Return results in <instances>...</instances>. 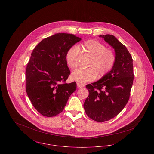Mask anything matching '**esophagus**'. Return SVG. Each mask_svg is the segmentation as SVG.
<instances>
[{
	"instance_id": "esophagus-1",
	"label": "esophagus",
	"mask_w": 154,
	"mask_h": 154,
	"mask_svg": "<svg viewBox=\"0 0 154 154\" xmlns=\"http://www.w3.org/2000/svg\"><path fill=\"white\" fill-rule=\"evenodd\" d=\"M77 86L78 88H82V87H85V84L81 83V82H77Z\"/></svg>"
}]
</instances>
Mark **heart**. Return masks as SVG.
Segmentation results:
<instances>
[{
    "label": "heart",
    "instance_id": "obj_1",
    "mask_svg": "<svg viewBox=\"0 0 154 154\" xmlns=\"http://www.w3.org/2000/svg\"><path fill=\"white\" fill-rule=\"evenodd\" d=\"M82 51L90 56L87 68H79L73 72L72 78L79 82L93 81L97 76L102 78L112 69L116 62L115 51L99 41L90 39L80 45ZM80 51L76 45L70 47L66 54V63L70 69H75L79 64Z\"/></svg>",
    "mask_w": 154,
    "mask_h": 154
}]
</instances>
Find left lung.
<instances>
[{"label": "left lung", "mask_w": 154, "mask_h": 154, "mask_svg": "<svg viewBox=\"0 0 154 154\" xmlns=\"http://www.w3.org/2000/svg\"><path fill=\"white\" fill-rule=\"evenodd\" d=\"M112 47L116 62L112 69L100 80L88 84L89 95L84 104L88 117L98 122L110 120L128 103L134 79L132 56L114 35H100Z\"/></svg>", "instance_id": "1"}]
</instances>
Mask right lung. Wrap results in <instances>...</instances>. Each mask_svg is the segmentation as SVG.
<instances>
[{
	"mask_svg": "<svg viewBox=\"0 0 154 154\" xmlns=\"http://www.w3.org/2000/svg\"><path fill=\"white\" fill-rule=\"evenodd\" d=\"M81 38L58 33L43 39L31 53L25 71L26 92L41 114L53 117L64 110L76 83L66 84L70 74L66 63L67 50Z\"/></svg>",
	"mask_w": 154,
	"mask_h": 154,
	"instance_id": "1",
	"label": "right lung"
}]
</instances>
